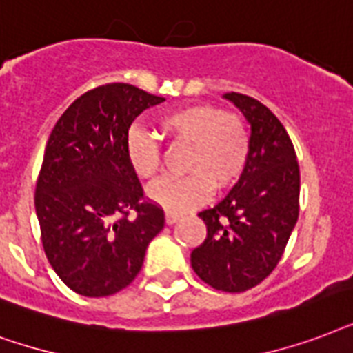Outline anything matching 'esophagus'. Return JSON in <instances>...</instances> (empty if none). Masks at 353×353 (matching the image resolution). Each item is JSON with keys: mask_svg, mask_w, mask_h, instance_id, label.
I'll return each instance as SVG.
<instances>
[{"mask_svg": "<svg viewBox=\"0 0 353 353\" xmlns=\"http://www.w3.org/2000/svg\"><path fill=\"white\" fill-rule=\"evenodd\" d=\"M180 219H182V214H176V212H165V223H168V225H174V223Z\"/></svg>", "mask_w": 353, "mask_h": 353, "instance_id": "obj_1", "label": "esophagus"}]
</instances>
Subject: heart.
Returning <instances> with one entry per match:
<instances>
[{"label": "heart", "instance_id": "1", "mask_svg": "<svg viewBox=\"0 0 353 353\" xmlns=\"http://www.w3.org/2000/svg\"><path fill=\"white\" fill-rule=\"evenodd\" d=\"M171 145H185L182 168L188 174L151 188L149 196L160 206L180 212L206 201L212 188L226 190L241 179L250 157V132L245 119L214 105L174 108L158 119ZM127 160L139 180L154 182L162 169L157 139L141 130L127 138Z\"/></svg>", "mask_w": 353, "mask_h": 353}]
</instances>
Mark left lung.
Instances as JSON below:
<instances>
[{
	"instance_id": "1",
	"label": "left lung",
	"mask_w": 353,
	"mask_h": 353,
	"mask_svg": "<svg viewBox=\"0 0 353 353\" xmlns=\"http://www.w3.org/2000/svg\"><path fill=\"white\" fill-rule=\"evenodd\" d=\"M250 123L245 173L215 206L199 212L208 234L191 252L204 283L243 293L274 270L299 221L300 169L293 141L280 119L258 99L225 94Z\"/></svg>"
}]
</instances>
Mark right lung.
Returning a JSON list of instances; mask_svg holds the SVG:
<instances>
[{"mask_svg": "<svg viewBox=\"0 0 353 353\" xmlns=\"http://www.w3.org/2000/svg\"><path fill=\"white\" fill-rule=\"evenodd\" d=\"M165 101L132 84L90 90L60 116L34 190L49 263L83 296H110L138 276L165 217L127 160L128 128Z\"/></svg>", "mask_w": 353, "mask_h": 353, "instance_id": "right-lung-1", "label": "right lung"}]
</instances>
